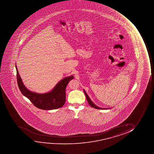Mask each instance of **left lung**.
Masks as SVG:
<instances>
[{
  "label": "left lung",
  "mask_w": 154,
  "mask_h": 154,
  "mask_svg": "<svg viewBox=\"0 0 154 154\" xmlns=\"http://www.w3.org/2000/svg\"><path fill=\"white\" fill-rule=\"evenodd\" d=\"M84 91L85 94V96H86V97L87 100V101H88V103L89 104L91 105V107H92L93 108H95L96 109H107V108H99L98 107H97V106L95 105L94 103H93V102L91 101V99L89 98V97L87 95L86 93V91Z\"/></svg>",
  "instance_id": "obj_1"
}]
</instances>
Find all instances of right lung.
I'll use <instances>...</instances> for the list:
<instances>
[{"label":"right lung","instance_id":"obj_1","mask_svg":"<svg viewBox=\"0 0 154 154\" xmlns=\"http://www.w3.org/2000/svg\"><path fill=\"white\" fill-rule=\"evenodd\" d=\"M17 80L18 86L23 95L29 99L35 107L43 110H52L63 107L65 103L66 88L68 82L74 77L69 76L63 78L49 93L40 94L28 91L23 85L18 74L17 67Z\"/></svg>","mask_w":154,"mask_h":154}]
</instances>
